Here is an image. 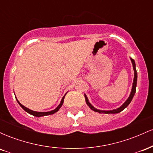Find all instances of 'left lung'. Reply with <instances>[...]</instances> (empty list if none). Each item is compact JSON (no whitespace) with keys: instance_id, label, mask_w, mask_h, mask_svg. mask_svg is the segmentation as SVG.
Instances as JSON below:
<instances>
[{"instance_id":"obj_1","label":"left lung","mask_w":153,"mask_h":153,"mask_svg":"<svg viewBox=\"0 0 153 153\" xmlns=\"http://www.w3.org/2000/svg\"><path fill=\"white\" fill-rule=\"evenodd\" d=\"M131 63H132V65H133V69H134V80H133V84H132V88H131V91L130 93V95H129V98H128L127 101H125L122 106H120L119 108H117V109H114V110H110V111H101V110H99L97 108H94L92 105L91 104V103L88 101V99L86 95L85 94V101H86L87 105L90 107L91 109H92L93 111L96 112H99L100 114H117L121 112L122 111H123L124 108L127 107L128 105L130 103V102L132 100L133 97H134L135 92H136V87H137V73L136 71V66H135V62L134 60L132 58H130Z\"/></svg>"}]
</instances>
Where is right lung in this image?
I'll return each mask as SVG.
<instances>
[{"label":"right lung","instance_id":"right-lung-1","mask_svg":"<svg viewBox=\"0 0 153 153\" xmlns=\"http://www.w3.org/2000/svg\"><path fill=\"white\" fill-rule=\"evenodd\" d=\"M65 96V95L64 96H63V98L62 99V100H61V102L58 105V106L57 107V108H55V109L52 110V111H47V112H38V111H32V110H30L29 108H26V107H25L24 106H23V105L19 101L17 100V102L19 103V104L21 106H22V108H24V111H26L27 113L30 114L34 116V117H43V116H47V115H51V114H53L56 113L57 111H58V110L59 109V108H61V106H62L63 104V102H64V98Z\"/></svg>","mask_w":153,"mask_h":153}]
</instances>
